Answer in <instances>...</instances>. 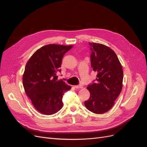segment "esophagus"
Returning a JSON list of instances; mask_svg holds the SVG:
<instances>
[{
    "mask_svg": "<svg viewBox=\"0 0 147 147\" xmlns=\"http://www.w3.org/2000/svg\"><path fill=\"white\" fill-rule=\"evenodd\" d=\"M75 88H77V89H81V88H83V86L82 85H80H80L75 86Z\"/></svg>",
    "mask_w": 147,
    "mask_h": 147,
    "instance_id": "34e87169",
    "label": "esophagus"
}]
</instances>
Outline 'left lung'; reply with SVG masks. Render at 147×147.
<instances>
[{
	"mask_svg": "<svg viewBox=\"0 0 147 147\" xmlns=\"http://www.w3.org/2000/svg\"><path fill=\"white\" fill-rule=\"evenodd\" d=\"M89 45L91 67L97 74L96 80L88 85L90 97L84 101V105L93 113L102 114L111 109L121 91L123 71L112 49L100 43Z\"/></svg>",
	"mask_w": 147,
	"mask_h": 147,
	"instance_id": "8db88e82",
	"label": "left lung"
}]
</instances>
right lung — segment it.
<instances>
[{
    "mask_svg": "<svg viewBox=\"0 0 147 147\" xmlns=\"http://www.w3.org/2000/svg\"><path fill=\"white\" fill-rule=\"evenodd\" d=\"M73 46L50 44L38 49L25 67L23 83L26 94L37 110L43 115L57 113L63 106L64 94L71 89L57 74L63 56Z\"/></svg>",
    "mask_w": 147,
    "mask_h": 147,
    "instance_id": "add662e5",
    "label": "right lung"
}]
</instances>
